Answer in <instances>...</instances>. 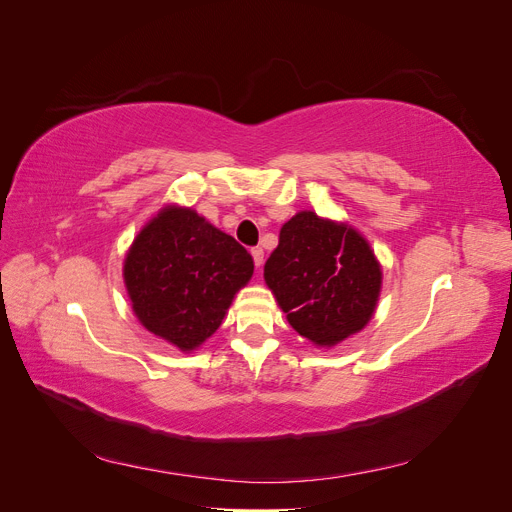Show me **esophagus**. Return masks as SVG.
Masks as SVG:
<instances>
[{
  "label": "esophagus",
  "mask_w": 512,
  "mask_h": 512,
  "mask_svg": "<svg viewBox=\"0 0 512 512\" xmlns=\"http://www.w3.org/2000/svg\"><path fill=\"white\" fill-rule=\"evenodd\" d=\"M252 258L256 267H262V262H265V252H262V247H252Z\"/></svg>",
  "instance_id": "esophagus-1"
}]
</instances>
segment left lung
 Here are the masks:
<instances>
[{
  "instance_id": "8db88e82",
  "label": "left lung",
  "mask_w": 512,
  "mask_h": 512,
  "mask_svg": "<svg viewBox=\"0 0 512 512\" xmlns=\"http://www.w3.org/2000/svg\"><path fill=\"white\" fill-rule=\"evenodd\" d=\"M265 282L294 331L318 348H333L374 316L382 267L359 230L299 211L280 230Z\"/></svg>"
}]
</instances>
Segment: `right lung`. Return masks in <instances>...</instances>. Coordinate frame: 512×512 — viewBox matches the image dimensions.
<instances>
[{
	"label": "right lung",
	"mask_w": 512,
	"mask_h": 512,
	"mask_svg": "<svg viewBox=\"0 0 512 512\" xmlns=\"http://www.w3.org/2000/svg\"><path fill=\"white\" fill-rule=\"evenodd\" d=\"M252 275L254 260L243 245L179 205L153 215L123 258L134 316L181 352L200 348L220 329Z\"/></svg>",
	"instance_id": "obj_1"
}]
</instances>
